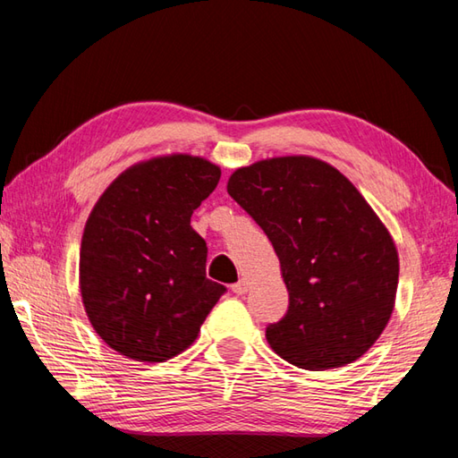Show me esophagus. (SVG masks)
Here are the masks:
<instances>
[{"label": "esophagus", "mask_w": 458, "mask_h": 458, "mask_svg": "<svg viewBox=\"0 0 458 458\" xmlns=\"http://www.w3.org/2000/svg\"><path fill=\"white\" fill-rule=\"evenodd\" d=\"M232 291H234L236 295H244L246 291H248V281H244V279H240L238 284H234L232 285Z\"/></svg>", "instance_id": "34e87169"}]
</instances>
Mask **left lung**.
Listing matches in <instances>:
<instances>
[{
    "instance_id": "1",
    "label": "left lung",
    "mask_w": 458,
    "mask_h": 458,
    "mask_svg": "<svg viewBox=\"0 0 458 458\" xmlns=\"http://www.w3.org/2000/svg\"><path fill=\"white\" fill-rule=\"evenodd\" d=\"M228 194L274 244L289 291L285 317L266 328L274 352L313 372L368 352L392 317L400 259L354 184L291 155L236 169Z\"/></svg>"
}]
</instances>
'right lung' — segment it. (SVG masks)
Instances as JSON below:
<instances>
[{
  "label": "right lung",
  "instance_id": "right-lung-1",
  "mask_svg": "<svg viewBox=\"0 0 458 458\" xmlns=\"http://www.w3.org/2000/svg\"><path fill=\"white\" fill-rule=\"evenodd\" d=\"M220 167L167 155L123 171L92 208L81 246V293L96 333L138 362L187 350L226 287L207 277L192 212Z\"/></svg>",
  "mask_w": 458,
  "mask_h": 458
}]
</instances>
